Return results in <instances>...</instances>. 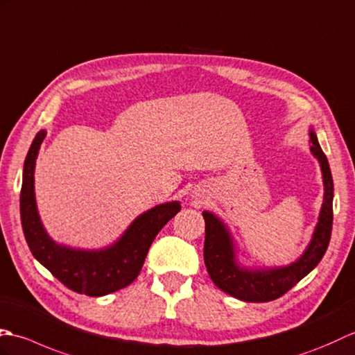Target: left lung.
I'll use <instances>...</instances> for the list:
<instances>
[{
    "label": "left lung",
    "instance_id": "left-lung-1",
    "mask_svg": "<svg viewBox=\"0 0 355 355\" xmlns=\"http://www.w3.org/2000/svg\"><path fill=\"white\" fill-rule=\"evenodd\" d=\"M310 150L318 157L324 178V203L313 239L301 258L284 267L246 269L237 263L235 246L226 225L212 212L203 211L205 218V266L212 282L225 293L244 302L275 301L306 277L327 252L333 230L334 185L325 153L322 152L316 133L310 130Z\"/></svg>",
    "mask_w": 355,
    "mask_h": 355
}]
</instances>
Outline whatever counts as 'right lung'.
Instances as JSON below:
<instances>
[{"label":"right lung","mask_w":355,"mask_h":355,"mask_svg":"<svg viewBox=\"0 0 355 355\" xmlns=\"http://www.w3.org/2000/svg\"><path fill=\"white\" fill-rule=\"evenodd\" d=\"M45 135V130L37 132L22 173L21 223L31 254L54 278L80 295L105 296L129 286L139 275L157 232L180 211V203L167 202L146 211L109 248L85 250L58 244L44 230L35 199V164Z\"/></svg>","instance_id":"obj_1"}]
</instances>
